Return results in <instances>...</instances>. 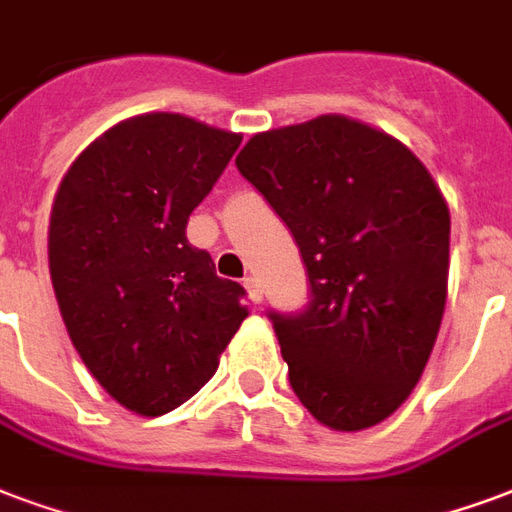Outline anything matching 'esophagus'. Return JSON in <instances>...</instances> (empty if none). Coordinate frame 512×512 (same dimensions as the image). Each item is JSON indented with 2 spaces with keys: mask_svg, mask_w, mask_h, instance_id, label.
I'll return each mask as SVG.
<instances>
[{
  "mask_svg": "<svg viewBox=\"0 0 512 512\" xmlns=\"http://www.w3.org/2000/svg\"><path fill=\"white\" fill-rule=\"evenodd\" d=\"M245 291H248V297H251L253 305H259L261 299H264V291H261V283L256 278H245Z\"/></svg>",
  "mask_w": 512,
  "mask_h": 512,
  "instance_id": "34e87169",
  "label": "esophagus"
}]
</instances>
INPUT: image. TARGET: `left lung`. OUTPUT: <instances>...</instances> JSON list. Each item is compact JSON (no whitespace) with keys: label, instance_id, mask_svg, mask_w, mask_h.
<instances>
[{"label":"left lung","instance_id":"left-lung-1","mask_svg":"<svg viewBox=\"0 0 512 512\" xmlns=\"http://www.w3.org/2000/svg\"><path fill=\"white\" fill-rule=\"evenodd\" d=\"M237 169L299 245L302 313H270L299 402L337 432L380 424L416 388L445 297L451 215L402 142L345 115L253 134Z\"/></svg>","mask_w":512,"mask_h":512}]
</instances>
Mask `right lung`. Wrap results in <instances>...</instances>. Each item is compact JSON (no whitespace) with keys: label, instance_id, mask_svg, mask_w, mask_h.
Instances as JSON below:
<instances>
[{"label":"right lung","instance_id":"obj_1","mask_svg":"<svg viewBox=\"0 0 512 512\" xmlns=\"http://www.w3.org/2000/svg\"><path fill=\"white\" fill-rule=\"evenodd\" d=\"M242 137L178 113L115 124L72 161L53 199L48 267L80 359L137 416L197 394L248 315L186 224Z\"/></svg>","mask_w":512,"mask_h":512}]
</instances>
